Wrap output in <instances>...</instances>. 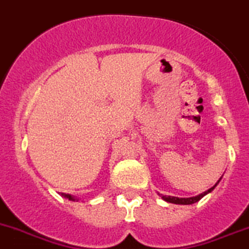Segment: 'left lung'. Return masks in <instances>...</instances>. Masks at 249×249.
I'll return each instance as SVG.
<instances>
[{"label": "left lung", "mask_w": 249, "mask_h": 249, "mask_svg": "<svg viewBox=\"0 0 249 249\" xmlns=\"http://www.w3.org/2000/svg\"><path fill=\"white\" fill-rule=\"evenodd\" d=\"M219 181H220V180H219ZM219 181H218V182L215 183V185L213 186V187H211V189L207 190L206 192H203V194L198 195V196H196V197H190V198H178V197L161 196V198H163L164 201L169 202V203H174V204H192V203H196V202H198L199 199L203 198V197L206 196L207 194H209V192L213 191V190L215 189V186L218 185V183H219Z\"/></svg>", "instance_id": "obj_1"}]
</instances>
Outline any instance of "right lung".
<instances>
[{"label":"right lung","instance_id":"add662e5","mask_svg":"<svg viewBox=\"0 0 249 249\" xmlns=\"http://www.w3.org/2000/svg\"><path fill=\"white\" fill-rule=\"evenodd\" d=\"M64 197H67L68 199H71V201H75V198H74L73 196H71V195H63Z\"/></svg>","mask_w":249,"mask_h":249}]
</instances>
